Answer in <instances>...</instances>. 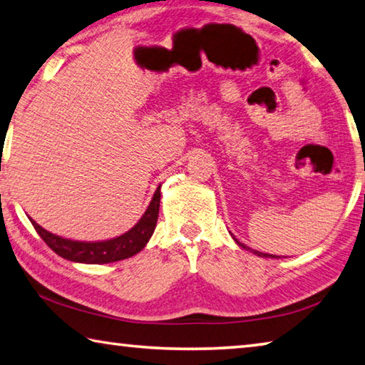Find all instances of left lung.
<instances>
[{
  "mask_svg": "<svg viewBox=\"0 0 365 365\" xmlns=\"http://www.w3.org/2000/svg\"><path fill=\"white\" fill-rule=\"evenodd\" d=\"M233 240L238 243V246H242L243 250H250V248H246V246H245L243 243H240L237 238H233ZM252 252H255V255H257V256H261V257H275V256H272V255H265V252H261V251H252Z\"/></svg>",
  "mask_w": 365,
  "mask_h": 365,
  "instance_id": "left-lung-1",
  "label": "left lung"
}]
</instances>
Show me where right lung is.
Returning <instances> with one entry per match:
<instances>
[{"label":"right lung","mask_w":365,"mask_h":365,"mask_svg":"<svg viewBox=\"0 0 365 365\" xmlns=\"http://www.w3.org/2000/svg\"><path fill=\"white\" fill-rule=\"evenodd\" d=\"M160 202V187L154 191V196L150 206L137 222V225L125 232L120 237L104 240V242H73L63 237H58L51 232L40 227L34 219H30L36 233L40 235L43 242L51 248L56 255L72 262L83 264H108L122 261V259L132 257L145 248L150 242L151 235L156 228Z\"/></svg>","instance_id":"add662e5"}]
</instances>
